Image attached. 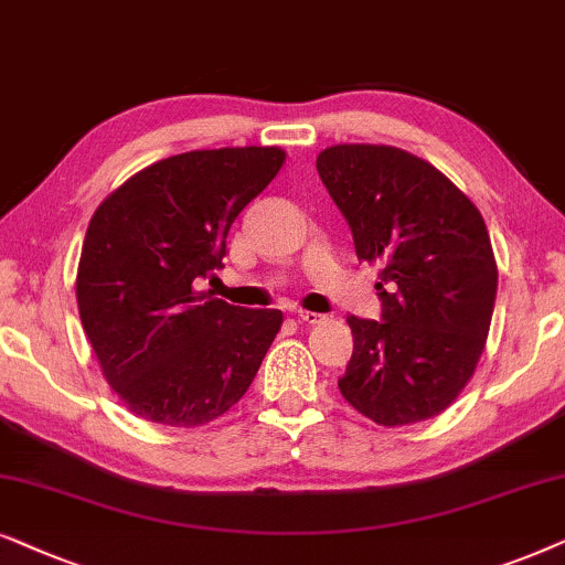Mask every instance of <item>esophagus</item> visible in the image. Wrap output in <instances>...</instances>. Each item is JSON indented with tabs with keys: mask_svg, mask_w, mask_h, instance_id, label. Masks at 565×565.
Segmentation results:
<instances>
[{
	"mask_svg": "<svg viewBox=\"0 0 565 565\" xmlns=\"http://www.w3.org/2000/svg\"><path fill=\"white\" fill-rule=\"evenodd\" d=\"M299 322H305V326H318V322H326L328 318L326 315H320V312H307V310H299Z\"/></svg>",
	"mask_w": 565,
	"mask_h": 565,
	"instance_id": "34e87169",
	"label": "esophagus"
}]
</instances>
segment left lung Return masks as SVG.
Here are the masks:
<instances>
[{"label":"left lung","mask_w":565,"mask_h":565,"mask_svg":"<svg viewBox=\"0 0 565 565\" xmlns=\"http://www.w3.org/2000/svg\"><path fill=\"white\" fill-rule=\"evenodd\" d=\"M356 258L380 263L382 320L351 315L341 395L380 426H408L455 403L486 349L499 287L476 204L431 162L385 145L318 154Z\"/></svg>","instance_id":"8db88e82"}]
</instances>
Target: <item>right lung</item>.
I'll return each instance as SVG.
<instances>
[{"label":"right lung","mask_w":565,"mask_h":565,"mask_svg":"<svg viewBox=\"0 0 565 565\" xmlns=\"http://www.w3.org/2000/svg\"><path fill=\"white\" fill-rule=\"evenodd\" d=\"M284 149H195L149 164L89 220L77 268L82 328L131 413L201 426L247 393L281 310L199 291L222 268L227 232L281 170Z\"/></svg>","instance_id":"right-lung-1"}]
</instances>
